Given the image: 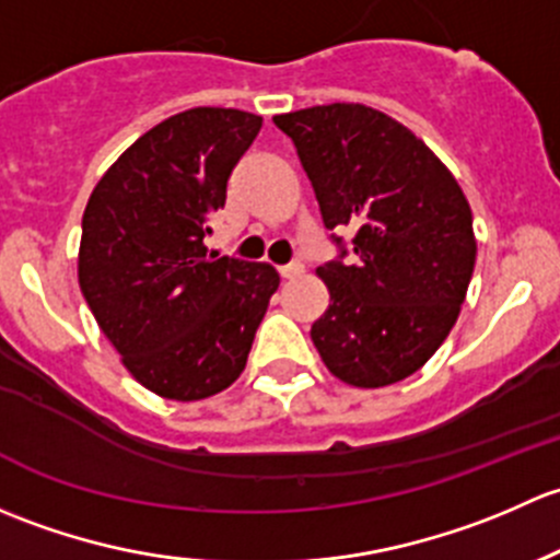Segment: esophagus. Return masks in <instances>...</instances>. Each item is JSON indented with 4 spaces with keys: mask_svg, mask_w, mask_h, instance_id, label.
<instances>
[{
    "mask_svg": "<svg viewBox=\"0 0 560 560\" xmlns=\"http://www.w3.org/2000/svg\"><path fill=\"white\" fill-rule=\"evenodd\" d=\"M302 264L299 261H291V264H285V267H280L278 272H280V278L282 280H288V278H296V275H302Z\"/></svg>",
    "mask_w": 560,
    "mask_h": 560,
    "instance_id": "34e87169",
    "label": "esophagus"
}]
</instances>
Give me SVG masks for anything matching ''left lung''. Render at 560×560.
<instances>
[{"label":"left lung","instance_id":"1","mask_svg":"<svg viewBox=\"0 0 560 560\" xmlns=\"http://www.w3.org/2000/svg\"><path fill=\"white\" fill-rule=\"evenodd\" d=\"M313 183L323 226L353 229L350 261L318 267L328 310L310 328L323 364L355 388L418 372L451 334L475 272L471 210L407 126L366 105L275 115Z\"/></svg>","mask_w":560,"mask_h":560}]
</instances>
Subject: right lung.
<instances>
[{
    "label": "right lung",
    "mask_w": 560,
    "mask_h": 560,
    "mask_svg": "<svg viewBox=\"0 0 560 560\" xmlns=\"http://www.w3.org/2000/svg\"><path fill=\"white\" fill-rule=\"evenodd\" d=\"M258 129L261 115L232 107L172 115L120 153L85 205L80 291L131 377L164 399L229 388L280 285L269 264L205 247Z\"/></svg>",
    "instance_id": "right-lung-1"
}]
</instances>
